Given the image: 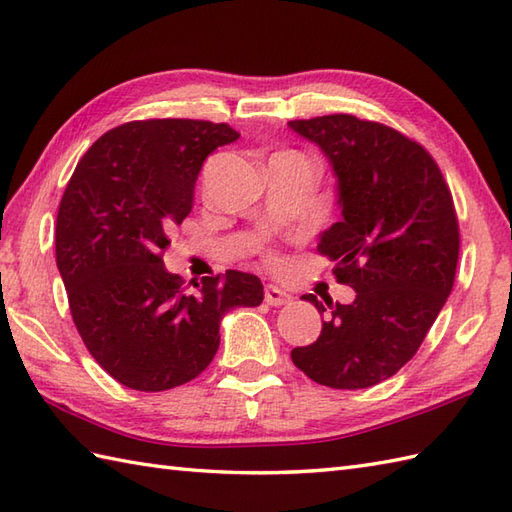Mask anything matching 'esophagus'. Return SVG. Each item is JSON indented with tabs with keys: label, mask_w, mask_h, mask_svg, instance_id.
Here are the masks:
<instances>
[{
	"label": "esophagus",
	"mask_w": 512,
	"mask_h": 512,
	"mask_svg": "<svg viewBox=\"0 0 512 512\" xmlns=\"http://www.w3.org/2000/svg\"><path fill=\"white\" fill-rule=\"evenodd\" d=\"M264 301H266L268 305H285V303L292 301V294L281 290L279 285L268 283L266 288H264Z\"/></svg>",
	"instance_id": "1"
}]
</instances>
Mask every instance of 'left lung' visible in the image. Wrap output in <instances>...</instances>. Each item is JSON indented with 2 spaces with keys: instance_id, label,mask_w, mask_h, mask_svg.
<instances>
[{
  "instance_id": "8db88e82",
  "label": "left lung",
  "mask_w": 512,
  "mask_h": 512,
  "mask_svg": "<svg viewBox=\"0 0 512 512\" xmlns=\"http://www.w3.org/2000/svg\"><path fill=\"white\" fill-rule=\"evenodd\" d=\"M288 126L325 152L338 178L342 220L320 235L318 253L355 290L349 305L303 296L325 320L292 362L329 388L375 386L412 360L454 288V200L432 154L395 128L347 113Z\"/></svg>"
}]
</instances>
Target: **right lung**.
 Returning <instances> with one entry per match:
<instances>
[{
    "label": "right lung",
    "mask_w": 512,
    "mask_h": 512,
    "mask_svg": "<svg viewBox=\"0 0 512 512\" xmlns=\"http://www.w3.org/2000/svg\"><path fill=\"white\" fill-rule=\"evenodd\" d=\"M240 133L205 120L128 122L104 133L71 174L56 216V266L85 347L126 388L192 382L220 347V320L264 301L248 272L198 292L163 266L168 233L194 207L202 163Z\"/></svg>",
    "instance_id": "add662e5"
}]
</instances>
